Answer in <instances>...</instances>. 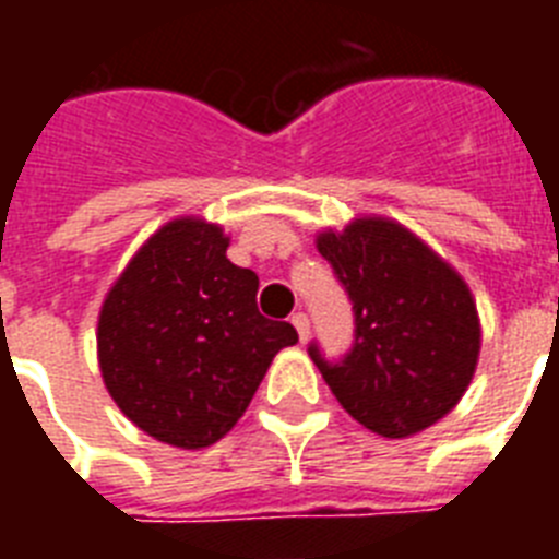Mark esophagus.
Instances as JSON below:
<instances>
[{
  "label": "esophagus",
  "mask_w": 559,
  "mask_h": 559,
  "mask_svg": "<svg viewBox=\"0 0 559 559\" xmlns=\"http://www.w3.org/2000/svg\"><path fill=\"white\" fill-rule=\"evenodd\" d=\"M289 322L296 324V331H298V336H301V342L310 336V319H307V313H293L289 316Z\"/></svg>",
  "instance_id": "34e87169"
}]
</instances>
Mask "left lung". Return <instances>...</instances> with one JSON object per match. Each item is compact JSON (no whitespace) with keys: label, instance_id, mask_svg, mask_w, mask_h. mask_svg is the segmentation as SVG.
Here are the masks:
<instances>
[{"label":"left lung","instance_id":"8db88e82","mask_svg":"<svg viewBox=\"0 0 559 559\" xmlns=\"http://www.w3.org/2000/svg\"><path fill=\"white\" fill-rule=\"evenodd\" d=\"M354 310L342 357L307 354L342 408L382 435L406 438L441 420L467 391L478 359V316L467 284L412 231L359 219L319 237Z\"/></svg>","mask_w":559,"mask_h":559}]
</instances>
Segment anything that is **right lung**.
<instances>
[{
	"mask_svg": "<svg viewBox=\"0 0 559 559\" xmlns=\"http://www.w3.org/2000/svg\"><path fill=\"white\" fill-rule=\"evenodd\" d=\"M228 237L174 219L142 246L98 319L100 373L118 408L156 441L200 450L243 415L289 322L258 313V275L226 258Z\"/></svg>",
	"mask_w": 559,
	"mask_h": 559,
	"instance_id": "1",
	"label": "right lung"
}]
</instances>
